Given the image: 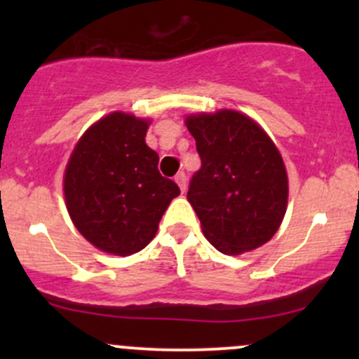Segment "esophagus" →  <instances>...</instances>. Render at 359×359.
Returning a JSON list of instances; mask_svg holds the SVG:
<instances>
[{
  "instance_id": "34e87169",
  "label": "esophagus",
  "mask_w": 359,
  "mask_h": 359,
  "mask_svg": "<svg viewBox=\"0 0 359 359\" xmlns=\"http://www.w3.org/2000/svg\"><path fill=\"white\" fill-rule=\"evenodd\" d=\"M175 182L180 187V191H182V194L187 191V175H185L184 172H179V174L175 175Z\"/></svg>"
}]
</instances>
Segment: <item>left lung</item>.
Segmentation results:
<instances>
[{
    "label": "left lung",
    "instance_id": "8db88e82",
    "mask_svg": "<svg viewBox=\"0 0 359 359\" xmlns=\"http://www.w3.org/2000/svg\"><path fill=\"white\" fill-rule=\"evenodd\" d=\"M201 168L187 199L203 233L224 255H241L271 240L287 211L288 179L278 148L258 123L233 109L191 114Z\"/></svg>",
    "mask_w": 359,
    "mask_h": 359
}]
</instances>
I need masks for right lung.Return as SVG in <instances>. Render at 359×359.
Segmentation results:
<instances>
[{
  "label": "right lung",
  "mask_w": 359,
  "mask_h": 359,
  "mask_svg": "<svg viewBox=\"0 0 359 359\" xmlns=\"http://www.w3.org/2000/svg\"><path fill=\"white\" fill-rule=\"evenodd\" d=\"M148 119L114 111L82 135L64 174L69 216L90 245L128 257L154 240L172 199L174 180L158 172L147 147Z\"/></svg>",
  "instance_id": "obj_1"
}]
</instances>
